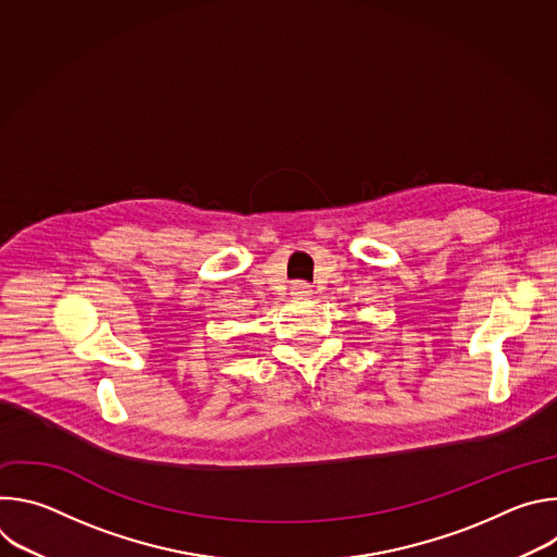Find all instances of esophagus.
Returning a JSON list of instances; mask_svg holds the SVG:
<instances>
[{"label":"esophagus","mask_w":557,"mask_h":557,"mask_svg":"<svg viewBox=\"0 0 557 557\" xmlns=\"http://www.w3.org/2000/svg\"><path fill=\"white\" fill-rule=\"evenodd\" d=\"M290 293H293L295 297H308L312 290H310L308 282H293V284H290Z\"/></svg>","instance_id":"obj_1"}]
</instances>
